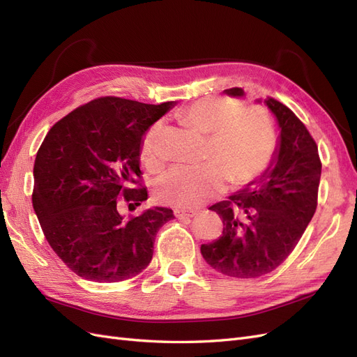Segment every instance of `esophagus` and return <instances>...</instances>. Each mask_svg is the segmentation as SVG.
<instances>
[{"label": "esophagus", "instance_id": "34e87169", "mask_svg": "<svg viewBox=\"0 0 357 357\" xmlns=\"http://www.w3.org/2000/svg\"><path fill=\"white\" fill-rule=\"evenodd\" d=\"M197 214L198 213L195 210H183V208H180V210L174 211V215L177 219H190V218H195Z\"/></svg>", "mask_w": 357, "mask_h": 357}]
</instances>
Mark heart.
<instances>
[{"instance_id": "heart-1", "label": "heart", "mask_w": 357, "mask_h": 357, "mask_svg": "<svg viewBox=\"0 0 357 357\" xmlns=\"http://www.w3.org/2000/svg\"><path fill=\"white\" fill-rule=\"evenodd\" d=\"M193 131L208 135V155L215 162L201 165H176L158 183V198L181 208L198 207L223 189L225 176L241 186L262 174L275 149V132L268 114L228 98H202L177 113ZM158 125L147 131L142 143V158L149 168L159 160L155 150Z\"/></svg>"}]
</instances>
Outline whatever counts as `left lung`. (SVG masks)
Masks as SVG:
<instances>
[{
	"mask_svg": "<svg viewBox=\"0 0 357 357\" xmlns=\"http://www.w3.org/2000/svg\"><path fill=\"white\" fill-rule=\"evenodd\" d=\"M223 93L232 98L245 95L241 88ZM264 105L277 123L274 155L261 176L228 201L211 205L222 219V236L201 245L205 262L236 278L261 277L283 264L317 207L321 164L316 142L286 105L273 98Z\"/></svg>",
	"mask_w": 357,
	"mask_h": 357,
	"instance_id": "1",
	"label": "left lung"
}]
</instances>
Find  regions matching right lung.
I'll return each instance as SVG.
<instances>
[{
	"label": "right lung",
	"instance_id": "obj_1",
	"mask_svg": "<svg viewBox=\"0 0 357 357\" xmlns=\"http://www.w3.org/2000/svg\"><path fill=\"white\" fill-rule=\"evenodd\" d=\"M174 105L93 100L53 125L40 146L32 207L53 252L79 277L116 283L152 261L172 210L150 207L126 218L122 204L135 210L149 198L144 188L132 189L142 176L143 137Z\"/></svg>",
	"mask_w": 357,
	"mask_h": 357
}]
</instances>
